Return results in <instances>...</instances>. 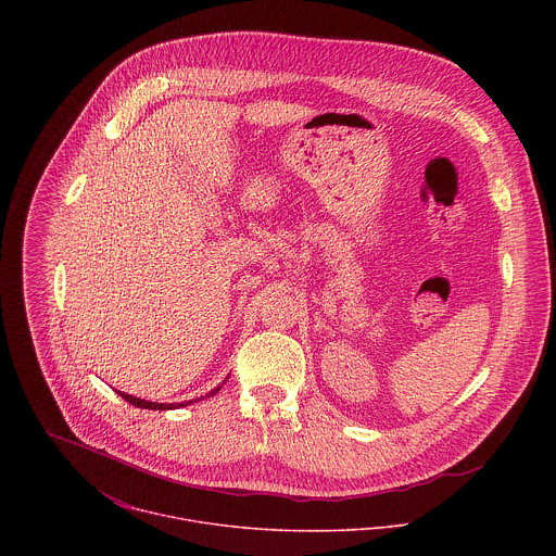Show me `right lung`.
<instances>
[{
  "mask_svg": "<svg viewBox=\"0 0 556 556\" xmlns=\"http://www.w3.org/2000/svg\"><path fill=\"white\" fill-rule=\"evenodd\" d=\"M225 386V383H223ZM220 386V388H223ZM220 388H216V390H212L207 397L214 396V394H218L220 392ZM119 396L124 397L126 402H130L132 406H139V408H152V410H168V408H177V406H186V404H190L192 400H188V402H181V404H160V402H150V400H141V397L130 396V394H124V392H117ZM199 400V397H197Z\"/></svg>",
  "mask_w": 556,
  "mask_h": 556,
  "instance_id": "1",
  "label": "right lung"
}]
</instances>
